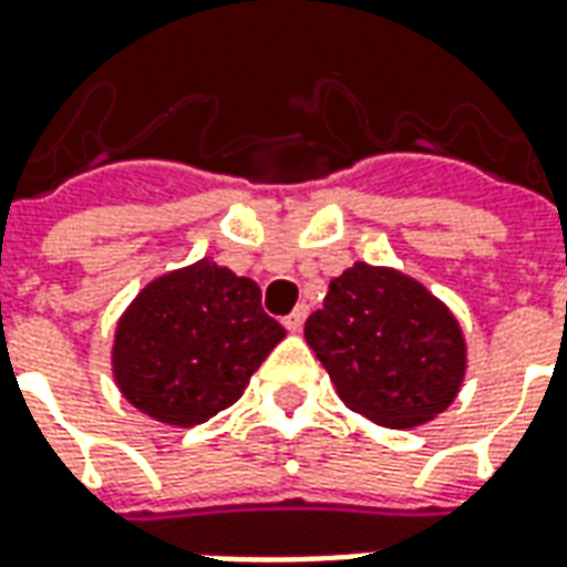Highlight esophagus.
<instances>
[{"mask_svg": "<svg viewBox=\"0 0 567 567\" xmlns=\"http://www.w3.org/2000/svg\"><path fill=\"white\" fill-rule=\"evenodd\" d=\"M303 321H307V307H297L295 312H288V316H285V328H288L291 333H297L300 328H303Z\"/></svg>", "mask_w": 567, "mask_h": 567, "instance_id": "1", "label": "esophagus"}]
</instances>
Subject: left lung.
I'll return each mask as SVG.
<instances>
[{
    "label": "left lung",
    "instance_id": "1",
    "mask_svg": "<svg viewBox=\"0 0 567 567\" xmlns=\"http://www.w3.org/2000/svg\"><path fill=\"white\" fill-rule=\"evenodd\" d=\"M303 337L343 404L377 425H422L443 413L462 385L458 321L394 270L355 264L337 276Z\"/></svg>",
    "mask_w": 567,
    "mask_h": 567
}]
</instances>
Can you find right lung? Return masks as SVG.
<instances>
[{
  "label": "right lung",
  "mask_w": 567,
  "mask_h": 567,
  "mask_svg": "<svg viewBox=\"0 0 567 567\" xmlns=\"http://www.w3.org/2000/svg\"><path fill=\"white\" fill-rule=\"evenodd\" d=\"M282 337L260 307L258 285L203 258L154 279L124 312L115 380L151 419L199 425L239 401Z\"/></svg>",
  "instance_id": "right-lung-1"
}]
</instances>
